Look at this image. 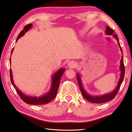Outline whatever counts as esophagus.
I'll return each mask as SVG.
<instances>
[{"label":"esophagus","instance_id":"34e87169","mask_svg":"<svg viewBox=\"0 0 132 132\" xmlns=\"http://www.w3.org/2000/svg\"><path fill=\"white\" fill-rule=\"evenodd\" d=\"M68 66L70 68H74L75 67H76V63L73 61H70L68 63Z\"/></svg>","mask_w":132,"mask_h":132}]
</instances>
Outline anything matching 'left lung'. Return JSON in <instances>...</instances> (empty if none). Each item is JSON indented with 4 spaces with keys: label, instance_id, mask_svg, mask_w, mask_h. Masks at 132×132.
Listing matches in <instances>:
<instances>
[{
    "label": "left lung",
    "instance_id": "8db88e82",
    "mask_svg": "<svg viewBox=\"0 0 132 132\" xmlns=\"http://www.w3.org/2000/svg\"><path fill=\"white\" fill-rule=\"evenodd\" d=\"M105 34L108 36L112 35L113 36V38H115L116 40L117 41V42L118 43V46L119 47L120 51H122V55L120 61V66H119L120 71V78L118 81L117 85H116L115 89L113 90H112V92L109 93H108V94L96 96V95H90L88 94V92H86V90L84 88L82 83L81 82V78L80 75H79L78 73H77V81H78V85L79 86V88H80L82 94L83 96L86 99V100L92 103H104V102H108V101L113 99L114 98H115L116 95L117 94L119 90L120 86L121 85V84H122L123 81L124 77H125V66L123 64V51H122V48H121L120 47L118 36L116 35V34H115V31L112 30V29H111L109 26H106V28Z\"/></svg>",
    "mask_w": 132,
    "mask_h": 132
}]
</instances>
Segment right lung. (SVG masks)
<instances>
[{"instance_id":"obj_1","label":"right lung","mask_w":132,"mask_h":132,"mask_svg":"<svg viewBox=\"0 0 132 132\" xmlns=\"http://www.w3.org/2000/svg\"><path fill=\"white\" fill-rule=\"evenodd\" d=\"M33 26V25L31 24H29L24 27V29L21 30V32L19 33L18 37H17L16 42H17L18 40L21 37L24 35L26 33L29 31V30L31 29ZM13 49H12L11 54L13 52ZM10 64H11V58H10ZM65 68H60L58 71H56L54 73L51 78V85L50 89L48 92H47L46 94H44L43 95H41L39 96H30L24 94L23 92L21 91L20 89H19L17 88V86L15 85L14 83L13 79V74H12V71L11 69H10V81L12 84L13 86H14V88L16 89V92L19 96H20L21 99L26 102L27 104L29 105H44L48 103V102H50L54 98H55V97L57 95V90L58 86L60 85V79L62 75H63L64 72H65Z\"/></svg>"}]
</instances>
